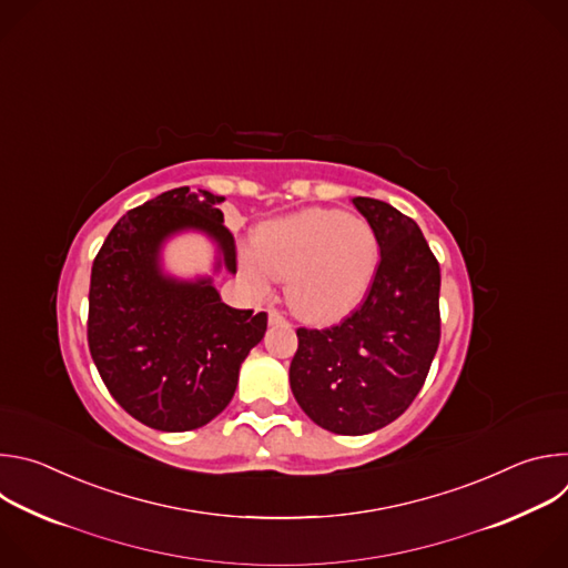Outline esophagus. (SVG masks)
Here are the masks:
<instances>
[{
	"instance_id": "esophagus-1",
	"label": "esophagus",
	"mask_w": 568,
	"mask_h": 568,
	"mask_svg": "<svg viewBox=\"0 0 568 568\" xmlns=\"http://www.w3.org/2000/svg\"><path fill=\"white\" fill-rule=\"evenodd\" d=\"M270 323H283L285 321V314L283 312H278L276 307H270Z\"/></svg>"
}]
</instances>
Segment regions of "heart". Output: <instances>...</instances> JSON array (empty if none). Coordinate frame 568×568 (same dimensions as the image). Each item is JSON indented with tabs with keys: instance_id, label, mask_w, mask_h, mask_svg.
<instances>
[{
	"instance_id": "heart-1",
	"label": "heart",
	"mask_w": 568,
	"mask_h": 568,
	"mask_svg": "<svg viewBox=\"0 0 568 568\" xmlns=\"http://www.w3.org/2000/svg\"><path fill=\"white\" fill-rule=\"evenodd\" d=\"M254 245L258 258H242L247 276L287 278V301L307 318H331L355 305L377 267L371 224L342 211L312 209L270 222Z\"/></svg>"
}]
</instances>
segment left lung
<instances>
[{
  "instance_id": "8db88e82",
  "label": "left lung",
  "mask_w": 568,
  "mask_h": 568,
  "mask_svg": "<svg viewBox=\"0 0 568 568\" xmlns=\"http://www.w3.org/2000/svg\"><path fill=\"white\" fill-rule=\"evenodd\" d=\"M379 265L364 301L328 328H298L290 386L318 427L377 432L409 409L440 342V265L418 224L386 202L353 197Z\"/></svg>"
}]
</instances>
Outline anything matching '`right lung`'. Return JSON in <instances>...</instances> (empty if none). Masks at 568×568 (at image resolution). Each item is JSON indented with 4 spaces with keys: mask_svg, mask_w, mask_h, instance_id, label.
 <instances>
[{
    "mask_svg": "<svg viewBox=\"0 0 568 568\" xmlns=\"http://www.w3.org/2000/svg\"><path fill=\"white\" fill-rule=\"evenodd\" d=\"M220 202L189 186L161 193L114 224L92 265V359L121 407L159 432H191L222 414L240 364L267 331L265 312L229 307L211 278L161 274V242L182 229L209 233L235 274V240Z\"/></svg>",
    "mask_w": 568,
    "mask_h": 568,
    "instance_id": "right-lung-1",
    "label": "right lung"
}]
</instances>
